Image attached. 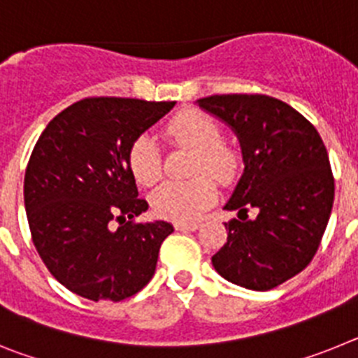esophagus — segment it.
<instances>
[{
    "label": "esophagus",
    "instance_id": "1",
    "mask_svg": "<svg viewBox=\"0 0 358 358\" xmlns=\"http://www.w3.org/2000/svg\"><path fill=\"white\" fill-rule=\"evenodd\" d=\"M199 227V224L197 222H189V224H186V222H177L176 224V229L177 231H195Z\"/></svg>",
    "mask_w": 358,
    "mask_h": 358
}]
</instances>
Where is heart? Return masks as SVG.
I'll list each match as a JSON object with an SVG mask.
<instances>
[{
    "instance_id": "b5f03b06",
    "label": "heart",
    "mask_w": 358,
    "mask_h": 358,
    "mask_svg": "<svg viewBox=\"0 0 358 358\" xmlns=\"http://www.w3.org/2000/svg\"><path fill=\"white\" fill-rule=\"evenodd\" d=\"M170 140L197 152L194 170L208 172L217 181H233L240 169V156L235 148L220 140V127L201 110H186L177 115L164 129ZM129 169L140 185L148 186L161 176V154L156 140L143 134L129 148ZM215 185L210 177H195L192 181H166L150 195L152 210L159 217L192 222L215 201Z\"/></svg>"
}]
</instances>
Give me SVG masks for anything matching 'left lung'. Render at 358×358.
<instances>
[{
    "label": "left lung",
    "mask_w": 358,
    "mask_h": 358,
    "mask_svg": "<svg viewBox=\"0 0 358 358\" xmlns=\"http://www.w3.org/2000/svg\"><path fill=\"white\" fill-rule=\"evenodd\" d=\"M197 106L235 132L243 172L224 210L227 242L211 264L235 285L271 290L312 262L334 206V176L321 136L289 103L265 94H215Z\"/></svg>",
    "instance_id": "obj_1"
}]
</instances>
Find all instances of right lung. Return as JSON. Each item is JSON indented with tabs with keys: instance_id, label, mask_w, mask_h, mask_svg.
Listing matches in <instances>:
<instances>
[{
	"instance_id": "1",
	"label": "right lung",
	"mask_w": 358,
	"mask_h": 358,
	"mask_svg": "<svg viewBox=\"0 0 358 358\" xmlns=\"http://www.w3.org/2000/svg\"><path fill=\"white\" fill-rule=\"evenodd\" d=\"M173 106L85 98L59 113L37 140L24 173L28 226L44 265L71 292L122 301L156 273L161 243L173 226L132 222L148 204L138 199L129 148Z\"/></svg>"
}]
</instances>
